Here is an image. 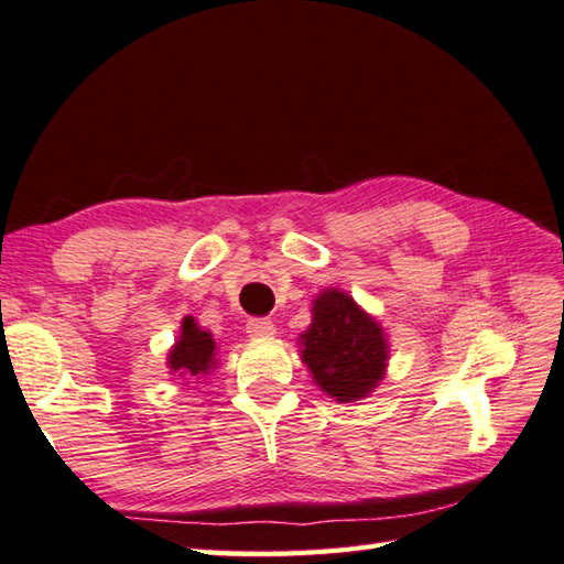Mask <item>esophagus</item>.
<instances>
[{"mask_svg":"<svg viewBox=\"0 0 564 564\" xmlns=\"http://www.w3.org/2000/svg\"><path fill=\"white\" fill-rule=\"evenodd\" d=\"M247 333L249 337H271L275 333V325L269 317H251L247 323Z\"/></svg>","mask_w":564,"mask_h":564,"instance_id":"1","label":"esophagus"}]
</instances>
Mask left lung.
<instances>
[{
  "instance_id": "8db88e82",
  "label": "left lung",
  "mask_w": 564,
  "mask_h": 564,
  "mask_svg": "<svg viewBox=\"0 0 564 564\" xmlns=\"http://www.w3.org/2000/svg\"><path fill=\"white\" fill-rule=\"evenodd\" d=\"M311 325L299 337L313 382L335 402H360L387 375L389 343L382 323L343 289L315 295Z\"/></svg>"
}]
</instances>
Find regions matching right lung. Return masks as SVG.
<instances>
[{
	"mask_svg": "<svg viewBox=\"0 0 564 564\" xmlns=\"http://www.w3.org/2000/svg\"><path fill=\"white\" fill-rule=\"evenodd\" d=\"M219 367V347L209 330L194 321L192 315L182 317L180 335L175 345L167 350V370L180 384L189 380H202Z\"/></svg>",
	"mask_w": 564,
	"mask_h": 564,
	"instance_id": "1",
	"label": "right lung"
}]
</instances>
